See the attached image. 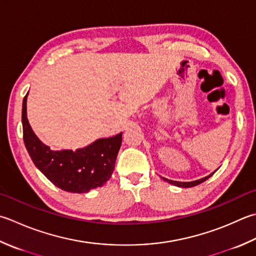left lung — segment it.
Returning <instances> with one entry per match:
<instances>
[{
  "label": "left lung",
  "instance_id": "obj_1",
  "mask_svg": "<svg viewBox=\"0 0 256 256\" xmlns=\"http://www.w3.org/2000/svg\"><path fill=\"white\" fill-rule=\"evenodd\" d=\"M215 172H216V171H214L213 173L208 175V176L202 178H200V180H196V181H191V182H178V181H172V180H168V178H162L164 180V181L168 182L170 184L176 185V186H178V188H192V186H195V185H198V184H201L202 182L206 181V180H208V178H211Z\"/></svg>",
  "mask_w": 256,
  "mask_h": 256
}]
</instances>
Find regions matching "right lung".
Wrapping results in <instances>:
<instances>
[{
  "label": "right lung",
  "mask_w": 256,
  "mask_h": 256,
  "mask_svg": "<svg viewBox=\"0 0 256 256\" xmlns=\"http://www.w3.org/2000/svg\"><path fill=\"white\" fill-rule=\"evenodd\" d=\"M28 94L22 105L23 140L35 166L55 186L66 192L86 193L106 183L114 171L122 132L111 138H98L76 151H53L35 135L28 123Z\"/></svg>",
  "instance_id": "1"
}]
</instances>
